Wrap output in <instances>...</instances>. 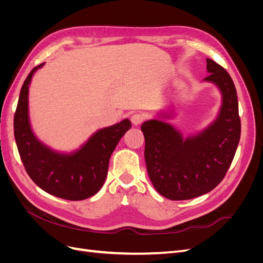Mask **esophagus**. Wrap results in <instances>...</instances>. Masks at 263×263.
<instances>
[{
    "instance_id": "34e87169",
    "label": "esophagus",
    "mask_w": 263,
    "mask_h": 263,
    "mask_svg": "<svg viewBox=\"0 0 263 263\" xmlns=\"http://www.w3.org/2000/svg\"><path fill=\"white\" fill-rule=\"evenodd\" d=\"M130 121H132V123H133L134 126H138V125H140L142 122L145 121V117H144V115H142V114L136 113V114L132 115Z\"/></svg>"
}]
</instances>
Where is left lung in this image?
Here are the masks:
<instances>
[{"label":"left lung","mask_w":263,"mask_h":263,"mask_svg":"<svg viewBox=\"0 0 263 263\" xmlns=\"http://www.w3.org/2000/svg\"><path fill=\"white\" fill-rule=\"evenodd\" d=\"M210 76L222 94L218 118L196 136L183 139L168 123L156 119L141 125L145 160L155 189L171 201L191 200L209 193L225 178L239 144L241 123L237 91L232 77L212 59H206Z\"/></svg>","instance_id":"left-lung-1"}]
</instances>
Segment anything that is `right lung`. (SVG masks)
Returning <instances> with one entry per match:
<instances>
[{
    "label": "right lung",
    "mask_w": 263,
    "mask_h": 263,
    "mask_svg": "<svg viewBox=\"0 0 263 263\" xmlns=\"http://www.w3.org/2000/svg\"><path fill=\"white\" fill-rule=\"evenodd\" d=\"M42 66L35 67L24 81L14 114V136L20 157L29 178L45 192L63 200H85L104 184L110 155L132 123L124 119L99 130L72 155L53 153L37 140L28 121V85Z\"/></svg>",
    "instance_id": "1"
}]
</instances>
